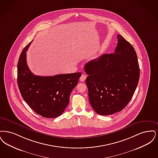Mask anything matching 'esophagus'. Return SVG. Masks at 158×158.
I'll return each instance as SVG.
<instances>
[{"instance_id":"1","label":"esophagus","mask_w":158,"mask_h":158,"mask_svg":"<svg viewBox=\"0 0 158 158\" xmlns=\"http://www.w3.org/2000/svg\"><path fill=\"white\" fill-rule=\"evenodd\" d=\"M86 78H87V76H85V75H84V74H82L81 76V77H80V80L81 82H83V81H84L85 80Z\"/></svg>"}]
</instances>
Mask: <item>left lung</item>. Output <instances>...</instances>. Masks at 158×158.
Listing matches in <instances>:
<instances>
[{
	"mask_svg": "<svg viewBox=\"0 0 158 158\" xmlns=\"http://www.w3.org/2000/svg\"><path fill=\"white\" fill-rule=\"evenodd\" d=\"M113 54H103L87 62L84 70L89 102L97 114L108 116L120 111L128 104L140 77L137 54L121 35Z\"/></svg>",
	"mask_w": 158,
	"mask_h": 158,
	"instance_id": "left-lung-1",
	"label": "left lung"
}]
</instances>
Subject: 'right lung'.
<instances>
[{
  "mask_svg": "<svg viewBox=\"0 0 158 158\" xmlns=\"http://www.w3.org/2000/svg\"><path fill=\"white\" fill-rule=\"evenodd\" d=\"M23 49L18 63V85L21 96L35 113L46 118L60 116L67 107L69 96L77 85L81 73L54 76H35L27 63V49Z\"/></svg>",
  "mask_w": 158,
  "mask_h": 158,
  "instance_id": "1",
  "label": "right lung"
}]
</instances>
